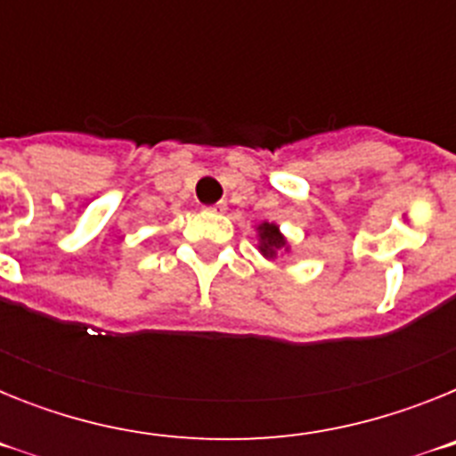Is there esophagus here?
<instances>
[{"label":"esophagus","mask_w":456,"mask_h":456,"mask_svg":"<svg viewBox=\"0 0 456 456\" xmlns=\"http://www.w3.org/2000/svg\"><path fill=\"white\" fill-rule=\"evenodd\" d=\"M205 209H208V212H224L225 203H224V200H219V203H215V205H208Z\"/></svg>","instance_id":"1"}]
</instances>
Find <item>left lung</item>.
Returning <instances> with one entry per match:
<instances>
[{"label":"left lung","instance_id":"1","mask_svg":"<svg viewBox=\"0 0 456 456\" xmlns=\"http://www.w3.org/2000/svg\"><path fill=\"white\" fill-rule=\"evenodd\" d=\"M257 232H260V251H263V256L276 257V251L288 248V241L278 232V225L260 224L257 225Z\"/></svg>","mask_w":456,"mask_h":456}]
</instances>
